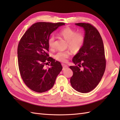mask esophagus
I'll list each match as a JSON object with an SVG mask.
<instances>
[{"mask_svg":"<svg viewBox=\"0 0 120 120\" xmlns=\"http://www.w3.org/2000/svg\"><path fill=\"white\" fill-rule=\"evenodd\" d=\"M62 65L63 67V70H64V69H65V68H68V66L67 65H66L65 64H62Z\"/></svg>","mask_w":120,"mask_h":120,"instance_id":"esophagus-1","label":"esophagus"}]
</instances>
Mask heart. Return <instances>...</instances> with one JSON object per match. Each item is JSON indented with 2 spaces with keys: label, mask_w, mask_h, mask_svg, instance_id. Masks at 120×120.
Listing matches in <instances>:
<instances>
[{
  "label": "heart",
  "mask_w": 120,
  "mask_h": 120,
  "mask_svg": "<svg viewBox=\"0 0 120 120\" xmlns=\"http://www.w3.org/2000/svg\"><path fill=\"white\" fill-rule=\"evenodd\" d=\"M58 34L68 41V47L74 51L79 50L85 41V37L81 32H76L75 30L70 27H65L59 32ZM55 38L52 35L48 40V45L51 48L54 47ZM70 52L59 51L55 55V58L60 61L64 62L69 57Z\"/></svg>",
  "instance_id": "obj_1"
}]
</instances>
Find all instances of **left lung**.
Instances as JSON below:
<instances>
[{"label": "left lung", "instance_id": "left-lung-1", "mask_svg": "<svg viewBox=\"0 0 120 120\" xmlns=\"http://www.w3.org/2000/svg\"><path fill=\"white\" fill-rule=\"evenodd\" d=\"M75 25L85 30V41L73 58L76 65L70 67L73 72L70 82L76 91L88 93L98 85L105 72V50L102 38L95 27L88 23Z\"/></svg>", "mask_w": 120, "mask_h": 120}]
</instances>
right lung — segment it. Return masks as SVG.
Returning a JSON list of instances; mask_svg holds the SVG:
<instances>
[{"instance_id":"add662e5","label":"right lung","mask_w":120,"mask_h":120,"mask_svg":"<svg viewBox=\"0 0 120 120\" xmlns=\"http://www.w3.org/2000/svg\"><path fill=\"white\" fill-rule=\"evenodd\" d=\"M63 22H39L25 33L18 46V63L24 82L31 90L42 93L50 90L62 69L60 62L48 57V40L50 34ZM51 62L50 68L45 64Z\"/></svg>"}]
</instances>
